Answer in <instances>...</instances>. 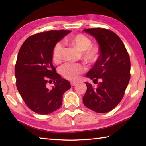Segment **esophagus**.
<instances>
[{"label":"esophagus","mask_w":146,"mask_h":146,"mask_svg":"<svg viewBox=\"0 0 146 146\" xmlns=\"http://www.w3.org/2000/svg\"><path fill=\"white\" fill-rule=\"evenodd\" d=\"M76 84V82H73H73H70V84H71V86H74Z\"/></svg>","instance_id":"1"}]
</instances>
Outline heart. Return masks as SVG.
Listing matches in <instances>:
<instances>
[{
	"mask_svg": "<svg viewBox=\"0 0 146 146\" xmlns=\"http://www.w3.org/2000/svg\"><path fill=\"white\" fill-rule=\"evenodd\" d=\"M68 41L71 45L80 51H82V57L90 64H95L100 56V48L97 45L92 44L91 39L85 35L79 33L71 36ZM64 44L62 41H58L54 46L52 51V58L55 63L60 62L62 58V51ZM86 68L80 63L67 62L61 66L59 72L64 78L71 80H76L78 76L84 72Z\"/></svg>",
	"mask_w": 146,
	"mask_h": 146,
	"instance_id": "obj_1",
	"label": "heart"
}]
</instances>
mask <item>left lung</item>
<instances>
[{
    "mask_svg": "<svg viewBox=\"0 0 146 146\" xmlns=\"http://www.w3.org/2000/svg\"><path fill=\"white\" fill-rule=\"evenodd\" d=\"M93 36L100 48V56L86 76L97 86L86 82L83 97L86 107L98 113L113 110L122 100L129 82V55L122 40L114 32L105 28L85 29Z\"/></svg>",
    "mask_w": 146,
    "mask_h": 146,
    "instance_id": "1",
    "label": "left lung"
}]
</instances>
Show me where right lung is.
Returning a JSON list of instances; mask_svg holds the SVG:
<instances>
[{"instance_id":"right-lung-1","label":"right lung","mask_w":146,"mask_h":146,"mask_svg":"<svg viewBox=\"0 0 146 146\" xmlns=\"http://www.w3.org/2000/svg\"><path fill=\"white\" fill-rule=\"evenodd\" d=\"M70 30H50L31 35L19 49L15 67L16 86L26 106L40 115H48L60 107L64 93L70 83L56 72L52 64L55 44ZM54 81L52 89L46 87Z\"/></svg>"}]
</instances>
